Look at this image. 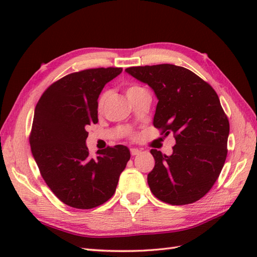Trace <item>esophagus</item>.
I'll return each instance as SVG.
<instances>
[{"instance_id": "34e87169", "label": "esophagus", "mask_w": 257, "mask_h": 257, "mask_svg": "<svg viewBox=\"0 0 257 257\" xmlns=\"http://www.w3.org/2000/svg\"><path fill=\"white\" fill-rule=\"evenodd\" d=\"M140 150L139 149H130V154H132V156H137L140 154Z\"/></svg>"}]
</instances>
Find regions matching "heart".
<instances>
[{
    "instance_id": "heart-1",
    "label": "heart",
    "mask_w": 257,
    "mask_h": 257,
    "mask_svg": "<svg viewBox=\"0 0 257 257\" xmlns=\"http://www.w3.org/2000/svg\"><path fill=\"white\" fill-rule=\"evenodd\" d=\"M144 90H145V88H143V87H141V86H138V85H132V86H129V87H128L127 90H125V95H127L128 99H130V98L134 97V96H136L137 94H139V92L144 91ZM109 95H110V92H109L108 90H106V91H103V92H102V94L99 96V98H98V102H97V110L99 111V112H101V111L103 110V108H105V106H106V102H107L108 98H109Z\"/></svg>"
}]
</instances>
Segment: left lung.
Returning a JSON list of instances; mask_svg holds the SVG:
<instances>
[{"mask_svg": "<svg viewBox=\"0 0 257 257\" xmlns=\"http://www.w3.org/2000/svg\"><path fill=\"white\" fill-rule=\"evenodd\" d=\"M158 98L154 125L176 139L171 156L151 149L155 168L148 184L156 198L171 205L193 203L209 192L227 155L230 122L219 96L198 75L172 64L128 67Z\"/></svg>", "mask_w": 257, "mask_h": 257, "instance_id": "8db88e82", "label": "left lung"}]
</instances>
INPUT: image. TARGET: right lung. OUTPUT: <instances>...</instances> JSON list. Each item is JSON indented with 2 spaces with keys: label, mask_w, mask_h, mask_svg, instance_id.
Wrapping results in <instances>:
<instances>
[{
  "label": "right lung",
  "mask_w": 257,
  "mask_h": 257,
  "mask_svg": "<svg viewBox=\"0 0 257 257\" xmlns=\"http://www.w3.org/2000/svg\"><path fill=\"white\" fill-rule=\"evenodd\" d=\"M121 67L89 68L64 76L43 92L35 107L30 145L41 176L63 203L88 210L113 195L130 159L117 145L89 156L87 125L98 122L97 99Z\"/></svg>",
  "instance_id": "add662e5"
}]
</instances>
